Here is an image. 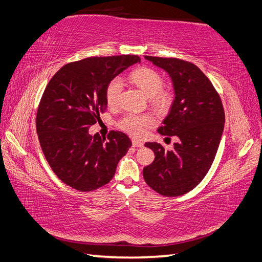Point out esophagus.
Instances as JSON below:
<instances>
[{
  "instance_id": "esophagus-1",
  "label": "esophagus",
  "mask_w": 262,
  "mask_h": 262,
  "mask_svg": "<svg viewBox=\"0 0 262 262\" xmlns=\"http://www.w3.org/2000/svg\"><path fill=\"white\" fill-rule=\"evenodd\" d=\"M132 146L137 147V148H141V147H143V142L137 140V139H132Z\"/></svg>"
}]
</instances>
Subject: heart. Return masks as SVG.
I'll return each instance as SVG.
<instances>
[{
  "label": "heart",
  "instance_id": "b5f03b06",
  "mask_svg": "<svg viewBox=\"0 0 262 262\" xmlns=\"http://www.w3.org/2000/svg\"><path fill=\"white\" fill-rule=\"evenodd\" d=\"M130 80L137 87L141 90L144 95L151 97L156 107L165 110L171 102V95L164 87V78L155 69L148 67H141L133 71L130 74ZM123 89V83L120 77L113 78L105 89V100L110 106L116 105L119 96ZM154 124L152 116L148 114H129L120 122L122 130L130 133L133 137H141L148 126Z\"/></svg>",
  "mask_w": 262,
  "mask_h": 262
}]
</instances>
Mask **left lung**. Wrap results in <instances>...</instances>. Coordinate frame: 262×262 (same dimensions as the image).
I'll return each mask as SVG.
<instances>
[{
	"label": "left lung",
	"mask_w": 262,
	"mask_h": 262,
	"mask_svg": "<svg viewBox=\"0 0 262 262\" xmlns=\"http://www.w3.org/2000/svg\"><path fill=\"white\" fill-rule=\"evenodd\" d=\"M144 58L171 78L175 98L158 132L177 137L178 142L172 150L157 142L144 144L155 152V160L143 168V178L157 193L180 196L195 188L210 170L224 130L223 105L210 79L194 63Z\"/></svg>",
	"instance_id": "8db88e82"
}]
</instances>
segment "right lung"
I'll list each match as a JSON object with an SVG mask.
<instances>
[{"label": "right lung", "mask_w": 262, "mask_h": 262, "mask_svg": "<svg viewBox=\"0 0 262 262\" xmlns=\"http://www.w3.org/2000/svg\"><path fill=\"white\" fill-rule=\"evenodd\" d=\"M140 61L133 55L85 58L50 79L38 107L37 133L49 166L66 185L91 191L113 178L131 140L120 131L110 132L106 140L89 130L107 107V84Z\"/></svg>", "instance_id": "right-lung-1"}]
</instances>
